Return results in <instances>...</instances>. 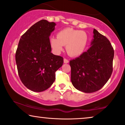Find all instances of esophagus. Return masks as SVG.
I'll list each match as a JSON object with an SVG mask.
<instances>
[{
	"label": "esophagus",
	"mask_w": 125,
	"mask_h": 125,
	"mask_svg": "<svg viewBox=\"0 0 125 125\" xmlns=\"http://www.w3.org/2000/svg\"><path fill=\"white\" fill-rule=\"evenodd\" d=\"M64 62L65 63V64H67V63L69 62V60L68 59H64Z\"/></svg>",
	"instance_id": "34e87169"
}]
</instances>
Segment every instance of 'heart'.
I'll return each mask as SVG.
<instances>
[{
  "label": "heart",
  "mask_w": 125,
  "mask_h": 125,
  "mask_svg": "<svg viewBox=\"0 0 125 125\" xmlns=\"http://www.w3.org/2000/svg\"><path fill=\"white\" fill-rule=\"evenodd\" d=\"M88 37L85 32L66 28L61 30L57 34V38L51 37L50 44L56 53L62 51L63 46H66L67 53L71 56H78L82 54L86 48Z\"/></svg>",
  "instance_id": "1"
}]
</instances>
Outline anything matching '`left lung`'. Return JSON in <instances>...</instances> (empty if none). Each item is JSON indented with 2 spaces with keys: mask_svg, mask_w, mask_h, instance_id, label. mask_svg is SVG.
<instances>
[{
  "mask_svg": "<svg viewBox=\"0 0 125 125\" xmlns=\"http://www.w3.org/2000/svg\"><path fill=\"white\" fill-rule=\"evenodd\" d=\"M91 46L69 61L71 82L77 90L85 93L99 90L112 74L114 51L109 40L94 29Z\"/></svg>",
  "mask_w": 125,
  "mask_h": 125,
  "instance_id": "obj_1",
  "label": "left lung"
}]
</instances>
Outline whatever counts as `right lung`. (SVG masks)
I'll use <instances>...</instances> for the list:
<instances>
[{
  "label": "right lung",
  "mask_w": 125,
  "mask_h": 125,
  "mask_svg": "<svg viewBox=\"0 0 125 125\" xmlns=\"http://www.w3.org/2000/svg\"><path fill=\"white\" fill-rule=\"evenodd\" d=\"M56 23L42 19L28 29L19 40L15 53L18 72L22 83L34 92L52 85L63 57L51 53L49 36Z\"/></svg>",
  "instance_id": "right-lung-1"
}]
</instances>
